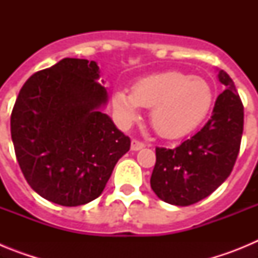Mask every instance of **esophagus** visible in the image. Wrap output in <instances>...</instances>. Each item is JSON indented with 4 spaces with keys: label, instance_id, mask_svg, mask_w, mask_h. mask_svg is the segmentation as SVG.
Returning <instances> with one entry per match:
<instances>
[{
    "label": "esophagus",
    "instance_id": "1",
    "mask_svg": "<svg viewBox=\"0 0 258 258\" xmlns=\"http://www.w3.org/2000/svg\"><path fill=\"white\" fill-rule=\"evenodd\" d=\"M145 143L141 142V141H137V140H133L132 141V146L131 149L132 151H140V150H142L143 147H145Z\"/></svg>",
    "mask_w": 258,
    "mask_h": 258
}]
</instances>
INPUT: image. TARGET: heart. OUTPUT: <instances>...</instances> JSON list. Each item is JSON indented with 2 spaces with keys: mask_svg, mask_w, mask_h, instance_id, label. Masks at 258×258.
I'll list each match as a JSON object with an SVG mask.
<instances>
[{
  "mask_svg": "<svg viewBox=\"0 0 258 258\" xmlns=\"http://www.w3.org/2000/svg\"><path fill=\"white\" fill-rule=\"evenodd\" d=\"M213 104V90L202 77L165 71L140 79L133 92L117 89L112 95L116 116L124 125L140 117V108H151L150 121L163 138L187 136L202 124Z\"/></svg>",
  "mask_w": 258,
  "mask_h": 258,
  "instance_id": "1",
  "label": "heart"
}]
</instances>
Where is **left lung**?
I'll list each match as a JSON object with an SVG mask.
<instances>
[{
    "mask_svg": "<svg viewBox=\"0 0 258 258\" xmlns=\"http://www.w3.org/2000/svg\"><path fill=\"white\" fill-rule=\"evenodd\" d=\"M225 90L217 97L211 118L190 140L175 149L156 147L151 188L157 198L186 207L209 197L231 173L240 149L244 108L231 77L221 70Z\"/></svg>",
    "mask_w": 258,
    "mask_h": 258,
    "instance_id": "1",
    "label": "left lung"
}]
</instances>
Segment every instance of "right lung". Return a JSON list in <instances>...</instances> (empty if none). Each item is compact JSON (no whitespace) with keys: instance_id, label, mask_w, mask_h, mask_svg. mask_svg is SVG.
I'll use <instances>...</instances> for the list:
<instances>
[{"instance_id":"1","label":"right lung","mask_w":258,"mask_h":258,"mask_svg":"<svg viewBox=\"0 0 258 258\" xmlns=\"http://www.w3.org/2000/svg\"><path fill=\"white\" fill-rule=\"evenodd\" d=\"M94 60L64 58L32 75L11 112V140L27 182L44 199L77 207L97 199L129 137L101 111L108 93Z\"/></svg>"}]
</instances>
